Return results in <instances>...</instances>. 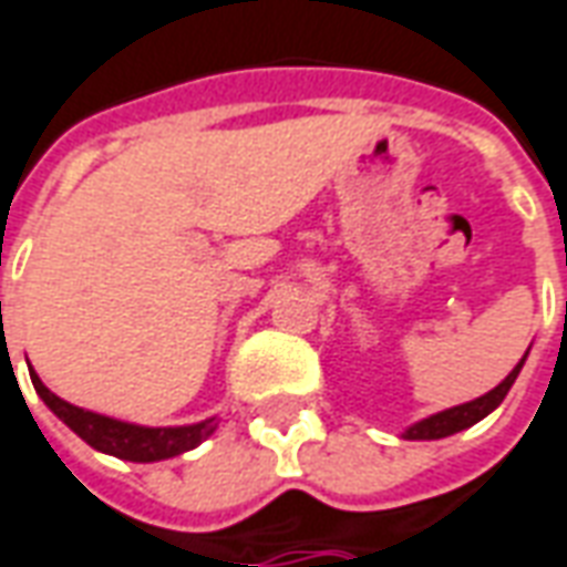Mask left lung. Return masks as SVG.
<instances>
[{
	"label": "left lung",
	"instance_id": "1",
	"mask_svg": "<svg viewBox=\"0 0 567 567\" xmlns=\"http://www.w3.org/2000/svg\"><path fill=\"white\" fill-rule=\"evenodd\" d=\"M525 359H528V352L518 359V365L506 374L494 390H488L485 395H478V399H473V402H463V405H454V408H445V411H439V414H430V417H423V421L411 423L405 433H402V439H408V442H426V439H445V435H454L461 433V430H466V426H473V423H478L482 417H488L494 408L501 405L506 399V393H509V386L516 383L518 371H522V365H525Z\"/></svg>",
	"mask_w": 567,
	"mask_h": 567
}]
</instances>
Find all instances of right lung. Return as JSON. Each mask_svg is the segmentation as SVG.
Masks as SVG:
<instances>
[{"label": "right lung", "instance_id": "right-lung-1", "mask_svg": "<svg viewBox=\"0 0 567 567\" xmlns=\"http://www.w3.org/2000/svg\"><path fill=\"white\" fill-rule=\"evenodd\" d=\"M33 378V386L39 399L61 417L73 433L89 442L94 451H104V454H113L118 461H132V463H153V461H168V457H177L184 451L199 449L202 442L217 430L215 417L199 423H187V426H141V423L116 421V417H106V414H97V411H85V408L70 405L63 402L61 395H54L39 380V374H30Z\"/></svg>", "mask_w": 567, "mask_h": 567}]
</instances>
